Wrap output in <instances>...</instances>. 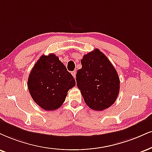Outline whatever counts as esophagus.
<instances>
[{
  "label": "esophagus",
  "instance_id": "obj_1",
  "mask_svg": "<svg viewBox=\"0 0 152 152\" xmlns=\"http://www.w3.org/2000/svg\"><path fill=\"white\" fill-rule=\"evenodd\" d=\"M72 76L74 77L75 79L76 78V71H73V72H72Z\"/></svg>",
  "mask_w": 152,
  "mask_h": 152
}]
</instances>
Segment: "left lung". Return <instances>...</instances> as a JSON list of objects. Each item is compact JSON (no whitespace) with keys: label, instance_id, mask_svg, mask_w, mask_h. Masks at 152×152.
I'll list each match as a JSON object with an SVG mask.
<instances>
[{"label":"left lung","instance_id":"left-lung-1","mask_svg":"<svg viewBox=\"0 0 152 152\" xmlns=\"http://www.w3.org/2000/svg\"><path fill=\"white\" fill-rule=\"evenodd\" d=\"M81 63L76 81L85 103L95 110L109 108L120 91V79L115 67L98 48L84 56Z\"/></svg>","mask_w":152,"mask_h":152}]
</instances>
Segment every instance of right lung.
<instances>
[{
    "label": "right lung",
    "mask_w": 152,
    "mask_h": 152,
    "mask_svg": "<svg viewBox=\"0 0 152 152\" xmlns=\"http://www.w3.org/2000/svg\"><path fill=\"white\" fill-rule=\"evenodd\" d=\"M75 80L58 56L50 53L40 57L29 74L28 89L33 100L46 110L61 107Z\"/></svg>",
    "instance_id": "add662e5"
}]
</instances>
